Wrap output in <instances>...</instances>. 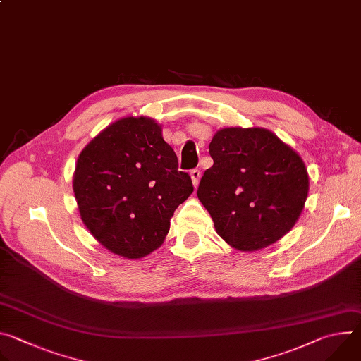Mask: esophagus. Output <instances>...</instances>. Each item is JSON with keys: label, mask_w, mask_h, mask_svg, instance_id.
Wrapping results in <instances>:
<instances>
[{"label": "esophagus", "mask_w": 361, "mask_h": 361, "mask_svg": "<svg viewBox=\"0 0 361 361\" xmlns=\"http://www.w3.org/2000/svg\"><path fill=\"white\" fill-rule=\"evenodd\" d=\"M190 177H191V181H192V185H194V187H197V185H198V183H200V178H201V173H200V170H197V169L191 170V171H190Z\"/></svg>", "instance_id": "34e87169"}]
</instances>
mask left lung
<instances>
[{
	"instance_id": "8db88e82",
	"label": "left lung",
	"mask_w": 361,
	"mask_h": 361,
	"mask_svg": "<svg viewBox=\"0 0 361 361\" xmlns=\"http://www.w3.org/2000/svg\"><path fill=\"white\" fill-rule=\"evenodd\" d=\"M209 149L214 164L201 177L197 195L217 234L240 251L283 238L308 194V173L298 154L260 127L221 128Z\"/></svg>"
}]
</instances>
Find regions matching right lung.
<instances>
[{
  "instance_id": "obj_1",
  "label": "right lung",
  "mask_w": 361,
  "mask_h": 361,
  "mask_svg": "<svg viewBox=\"0 0 361 361\" xmlns=\"http://www.w3.org/2000/svg\"><path fill=\"white\" fill-rule=\"evenodd\" d=\"M161 131L152 118L123 117L95 135L75 164L73 190L82 223L124 259L157 250L194 190Z\"/></svg>"
}]
</instances>
